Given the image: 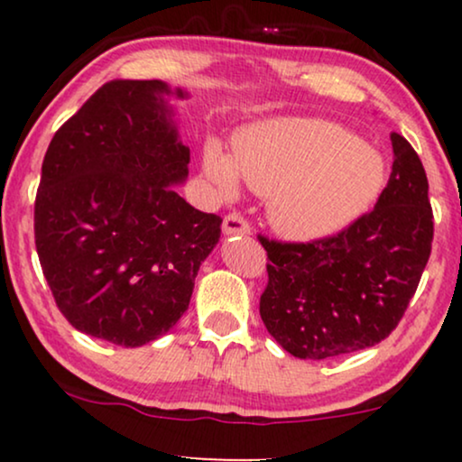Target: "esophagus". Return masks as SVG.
<instances>
[{
    "label": "esophagus",
    "instance_id": "esophagus-1",
    "mask_svg": "<svg viewBox=\"0 0 462 462\" xmlns=\"http://www.w3.org/2000/svg\"><path fill=\"white\" fill-rule=\"evenodd\" d=\"M223 231L226 236H245L250 233V223L242 212H229L223 220Z\"/></svg>",
    "mask_w": 462,
    "mask_h": 462
}]
</instances>
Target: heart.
<instances>
[{
	"instance_id": "heart-1",
	"label": "heart",
	"mask_w": 462,
	"mask_h": 462,
	"mask_svg": "<svg viewBox=\"0 0 462 462\" xmlns=\"http://www.w3.org/2000/svg\"><path fill=\"white\" fill-rule=\"evenodd\" d=\"M204 170L220 193L233 195L237 172L269 195V218L282 236L313 242L362 217L381 193L384 160L374 147L321 119H277L239 138L233 160L217 144Z\"/></svg>"
}]
</instances>
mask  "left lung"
Here are the masks:
<instances>
[{
  "instance_id": "8db88e82",
  "label": "left lung",
  "mask_w": 462,
  "mask_h": 462,
  "mask_svg": "<svg viewBox=\"0 0 462 462\" xmlns=\"http://www.w3.org/2000/svg\"><path fill=\"white\" fill-rule=\"evenodd\" d=\"M393 172L372 212L337 236L280 242L267 250L261 318L300 359H332L389 337L406 313L433 242V210L420 157L393 132Z\"/></svg>"
}]
</instances>
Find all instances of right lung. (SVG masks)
Listing matches in <instances>:
<instances>
[{
    "mask_svg": "<svg viewBox=\"0 0 462 462\" xmlns=\"http://www.w3.org/2000/svg\"><path fill=\"white\" fill-rule=\"evenodd\" d=\"M166 94L160 79L94 92L56 130L35 195V248L56 307L75 330L119 346L180 319L223 223L172 189L191 157Z\"/></svg>",
    "mask_w": 462,
    "mask_h": 462,
    "instance_id": "1",
    "label": "right lung"
}]
</instances>
